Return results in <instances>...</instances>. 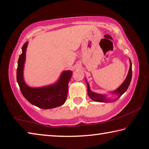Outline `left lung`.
<instances>
[{
    "label": "left lung",
    "instance_id": "1",
    "mask_svg": "<svg viewBox=\"0 0 149 149\" xmlns=\"http://www.w3.org/2000/svg\"><path fill=\"white\" fill-rule=\"evenodd\" d=\"M130 69H129V72L127 74V76L125 80H124V82L122 84H121V86H119L118 88H117L116 91L110 92L112 94H116L118 95V97L116 100H109L108 98L106 97V95L104 94H97L96 93V92H94L91 91V88H90V86L88 83L87 80H86V83H87V87H88V94L89 97L92 100L96 101V102H113L116 101L119 97H120L121 96V95L125 93L126 92L129 86H130L131 80V78H132V64H131V60L130 59Z\"/></svg>",
    "mask_w": 149,
    "mask_h": 149
}]
</instances>
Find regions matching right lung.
<instances>
[{"label": "right lung", "mask_w": 149, "mask_h": 149, "mask_svg": "<svg viewBox=\"0 0 149 149\" xmlns=\"http://www.w3.org/2000/svg\"><path fill=\"white\" fill-rule=\"evenodd\" d=\"M28 44V42L26 41L22 47V53L18 58L16 72L17 82L22 94L30 103L40 108L52 109L62 106L67 99L68 84L72 77V71H63L58 80L53 84L39 88L28 86L24 81L23 75Z\"/></svg>", "instance_id": "obj_1"}]
</instances>
